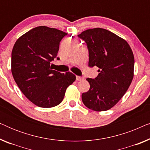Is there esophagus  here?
Listing matches in <instances>:
<instances>
[{
  "instance_id": "1",
  "label": "esophagus",
  "mask_w": 150,
  "mask_h": 150,
  "mask_svg": "<svg viewBox=\"0 0 150 150\" xmlns=\"http://www.w3.org/2000/svg\"><path fill=\"white\" fill-rule=\"evenodd\" d=\"M82 80H83V77L79 76H76V81H81Z\"/></svg>"
}]
</instances>
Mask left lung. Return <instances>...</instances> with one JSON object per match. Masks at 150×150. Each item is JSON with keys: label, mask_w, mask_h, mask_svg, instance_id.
Returning <instances> with one entry per match:
<instances>
[{"label": "left lung", "mask_w": 150, "mask_h": 150, "mask_svg": "<svg viewBox=\"0 0 150 150\" xmlns=\"http://www.w3.org/2000/svg\"><path fill=\"white\" fill-rule=\"evenodd\" d=\"M89 49V67H98L94 79H87L90 88L82 94L83 104L95 111L109 110L128 89L134 76V58L124 39L102 28H90L79 35Z\"/></svg>", "instance_id": "8db88e82"}]
</instances>
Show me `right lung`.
<instances>
[{"label":"right lung","mask_w":150,"mask_h":150,"mask_svg":"<svg viewBox=\"0 0 150 150\" xmlns=\"http://www.w3.org/2000/svg\"><path fill=\"white\" fill-rule=\"evenodd\" d=\"M66 35L57 28L40 26L22 35L13 46L11 73L14 81L24 95L39 107L51 108L60 104L67 88L76 80L70 71L61 74L50 67Z\"/></svg>","instance_id":"right-lung-1"}]
</instances>
